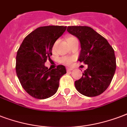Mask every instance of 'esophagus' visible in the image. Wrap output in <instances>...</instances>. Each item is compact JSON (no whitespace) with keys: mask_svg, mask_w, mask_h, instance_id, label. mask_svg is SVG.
<instances>
[{"mask_svg":"<svg viewBox=\"0 0 127 127\" xmlns=\"http://www.w3.org/2000/svg\"><path fill=\"white\" fill-rule=\"evenodd\" d=\"M72 68H66V70H67V71H70V70H72Z\"/></svg>","mask_w":127,"mask_h":127,"instance_id":"obj_1","label":"esophagus"}]
</instances>
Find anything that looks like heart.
I'll return each mask as SVG.
<instances>
[{"mask_svg":"<svg viewBox=\"0 0 127 127\" xmlns=\"http://www.w3.org/2000/svg\"><path fill=\"white\" fill-rule=\"evenodd\" d=\"M72 39H76L75 38L73 37H70L68 40H72ZM72 61V59L71 58H68V57H63V58H62L61 59V62L63 63L64 64H70L71 62Z\"/></svg>","mask_w":127,"mask_h":127,"instance_id":"1","label":"heart"}]
</instances>
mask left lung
Returning a JSON list of instances; mask_svg holds the SVG:
<instances>
[{
  "label": "left lung",
  "instance_id": "left-lung-1",
  "mask_svg": "<svg viewBox=\"0 0 127 127\" xmlns=\"http://www.w3.org/2000/svg\"><path fill=\"white\" fill-rule=\"evenodd\" d=\"M67 31L81 43L78 61L88 65L83 76L75 81L78 91L87 96H96L109 87L116 70L115 51L106 38L89 27L70 26Z\"/></svg>",
  "mask_w": 127,
  "mask_h": 127
}]
</instances>
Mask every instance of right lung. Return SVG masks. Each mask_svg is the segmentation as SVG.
Segmentation results:
<instances>
[{"mask_svg": "<svg viewBox=\"0 0 127 127\" xmlns=\"http://www.w3.org/2000/svg\"><path fill=\"white\" fill-rule=\"evenodd\" d=\"M64 26H46L35 29L27 35L18 48L16 72L22 87L27 93L38 99L54 95L59 80L66 73L63 65L48 68L44 65L51 59L53 46L66 31Z\"/></svg>", "mask_w": 127, "mask_h": 127, "instance_id": "add662e5", "label": "right lung"}]
</instances>
